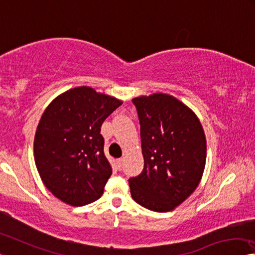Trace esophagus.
Here are the masks:
<instances>
[{
	"mask_svg": "<svg viewBox=\"0 0 255 255\" xmlns=\"http://www.w3.org/2000/svg\"><path fill=\"white\" fill-rule=\"evenodd\" d=\"M117 167H118L119 170H121L124 167V159H118L117 160Z\"/></svg>",
	"mask_w": 255,
	"mask_h": 255,
	"instance_id": "34e87169",
	"label": "esophagus"
}]
</instances>
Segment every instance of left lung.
I'll list each match as a JSON object with an SVG mask.
<instances>
[{"mask_svg": "<svg viewBox=\"0 0 255 255\" xmlns=\"http://www.w3.org/2000/svg\"><path fill=\"white\" fill-rule=\"evenodd\" d=\"M140 125L144 168L129 179L139 205L171 211L199 186L207 160V139L195 113L163 93L132 99Z\"/></svg>", "mask_w": 255, "mask_h": 255, "instance_id": "1", "label": "left lung"}]
</instances>
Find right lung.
<instances>
[{
  "mask_svg": "<svg viewBox=\"0 0 255 255\" xmlns=\"http://www.w3.org/2000/svg\"><path fill=\"white\" fill-rule=\"evenodd\" d=\"M123 101L80 86L48 104L36 129L35 163L44 185L72 207L99 200L112 173L101 126Z\"/></svg>",
  "mask_w": 255,
  "mask_h": 255,
  "instance_id": "add662e5",
  "label": "right lung"
}]
</instances>
